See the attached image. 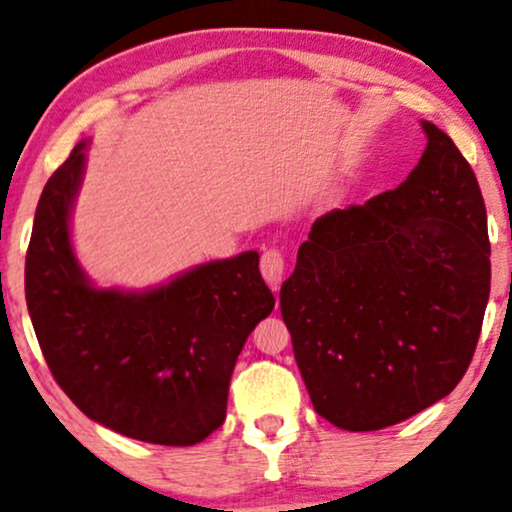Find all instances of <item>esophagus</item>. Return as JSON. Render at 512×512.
<instances>
[{"mask_svg":"<svg viewBox=\"0 0 512 512\" xmlns=\"http://www.w3.org/2000/svg\"><path fill=\"white\" fill-rule=\"evenodd\" d=\"M260 269H262L264 281H267L269 286L276 290L278 286H281L283 274H286V257H283L281 250H267L262 255Z\"/></svg>","mask_w":512,"mask_h":512,"instance_id":"34e87169","label":"esophagus"}]
</instances>
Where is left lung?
Returning <instances> with one entry per match:
<instances>
[{"label": "left lung", "instance_id": "8db88e82", "mask_svg": "<svg viewBox=\"0 0 512 512\" xmlns=\"http://www.w3.org/2000/svg\"><path fill=\"white\" fill-rule=\"evenodd\" d=\"M394 191L319 217L281 286L316 413L383 430L444 399L468 371L491 283L487 208L454 141L423 120Z\"/></svg>", "mask_w": 512, "mask_h": 512}]
</instances>
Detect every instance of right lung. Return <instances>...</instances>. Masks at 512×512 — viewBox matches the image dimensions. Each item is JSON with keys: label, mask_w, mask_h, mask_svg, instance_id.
<instances>
[{"label": "right lung", "mask_w": 512, "mask_h": 512, "mask_svg": "<svg viewBox=\"0 0 512 512\" xmlns=\"http://www.w3.org/2000/svg\"><path fill=\"white\" fill-rule=\"evenodd\" d=\"M89 141L51 174L25 257V300L49 371L84 416L148 444L191 446L226 418L236 359L274 295L260 255L198 264L146 290L96 288L70 243Z\"/></svg>", "instance_id": "right-lung-1"}]
</instances>
